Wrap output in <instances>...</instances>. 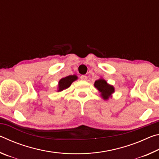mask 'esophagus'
<instances>
[{
  "mask_svg": "<svg viewBox=\"0 0 159 159\" xmlns=\"http://www.w3.org/2000/svg\"><path fill=\"white\" fill-rule=\"evenodd\" d=\"M80 79H81L82 80H86L88 79V77L85 76V75H82V76H80Z\"/></svg>",
  "mask_w": 159,
  "mask_h": 159,
  "instance_id": "obj_1",
  "label": "esophagus"
}]
</instances>
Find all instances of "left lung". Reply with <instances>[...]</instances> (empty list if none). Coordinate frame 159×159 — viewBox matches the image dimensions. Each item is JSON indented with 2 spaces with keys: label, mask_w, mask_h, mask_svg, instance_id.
I'll use <instances>...</instances> for the list:
<instances>
[{
  "label": "left lung",
  "mask_w": 159,
  "mask_h": 159,
  "mask_svg": "<svg viewBox=\"0 0 159 159\" xmlns=\"http://www.w3.org/2000/svg\"><path fill=\"white\" fill-rule=\"evenodd\" d=\"M94 86L100 93L101 98L104 100H108L109 98H112L113 93L115 92V88L113 85L109 84L106 80L100 78L98 80H95Z\"/></svg>",
  "instance_id": "1"
}]
</instances>
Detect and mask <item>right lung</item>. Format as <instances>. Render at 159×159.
I'll use <instances>...</instances> for the list:
<instances>
[{
  "mask_svg": "<svg viewBox=\"0 0 159 159\" xmlns=\"http://www.w3.org/2000/svg\"><path fill=\"white\" fill-rule=\"evenodd\" d=\"M78 79L76 75H71V76H66L60 80L57 85V92H61L64 90H66L70 87L71 83Z\"/></svg>",
  "mask_w": 159,
  "mask_h": 159,
  "instance_id": "obj_1",
  "label": "right lung"
}]
</instances>
